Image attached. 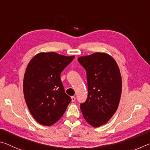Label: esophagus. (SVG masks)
Wrapping results in <instances>:
<instances>
[{
    "instance_id": "obj_1",
    "label": "esophagus",
    "mask_w": 150,
    "mask_h": 150,
    "mask_svg": "<svg viewBox=\"0 0 150 150\" xmlns=\"http://www.w3.org/2000/svg\"><path fill=\"white\" fill-rule=\"evenodd\" d=\"M71 99H72V101L74 102V101H76V98H75V97H74V96H72V97H71Z\"/></svg>"
}]
</instances>
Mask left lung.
Listing matches in <instances>:
<instances>
[{
	"mask_svg": "<svg viewBox=\"0 0 150 150\" xmlns=\"http://www.w3.org/2000/svg\"><path fill=\"white\" fill-rule=\"evenodd\" d=\"M78 62L87 75L88 98L80 104L85 120L93 127L105 125L119 106L122 92L120 70L113 58L104 52L81 57Z\"/></svg>",
	"mask_w": 150,
	"mask_h": 150,
	"instance_id": "left-lung-1",
	"label": "left lung"
}]
</instances>
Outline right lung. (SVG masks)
<instances>
[{
	"mask_svg": "<svg viewBox=\"0 0 150 150\" xmlns=\"http://www.w3.org/2000/svg\"><path fill=\"white\" fill-rule=\"evenodd\" d=\"M74 58L54 52H40L29 62L23 78V94L31 114L39 124L54 125L72 100L65 93L60 74Z\"/></svg>",
	"mask_w": 150,
	"mask_h": 150,
	"instance_id": "add662e5",
	"label": "right lung"
}]
</instances>
